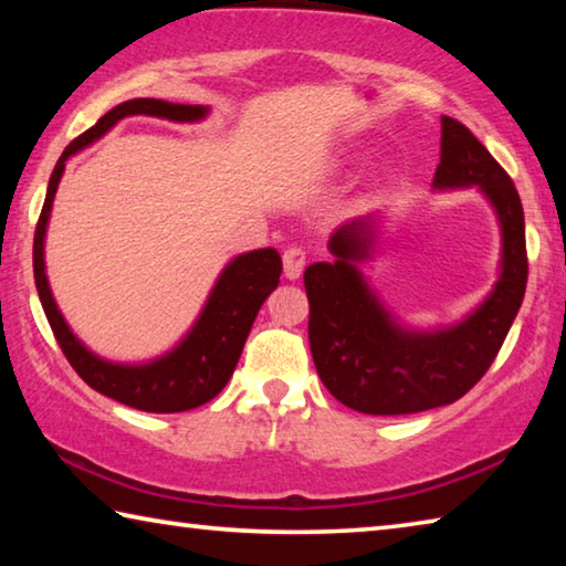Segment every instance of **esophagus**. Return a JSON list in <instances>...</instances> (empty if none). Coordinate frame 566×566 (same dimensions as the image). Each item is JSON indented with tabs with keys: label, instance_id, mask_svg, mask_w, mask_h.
<instances>
[{
	"label": "esophagus",
	"instance_id": "1",
	"mask_svg": "<svg viewBox=\"0 0 566 566\" xmlns=\"http://www.w3.org/2000/svg\"><path fill=\"white\" fill-rule=\"evenodd\" d=\"M282 262H284V276H286V280H300V274H302L304 264H306V252H304L302 247L284 249Z\"/></svg>",
	"mask_w": 566,
	"mask_h": 566
}]
</instances>
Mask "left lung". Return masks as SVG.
<instances>
[{"mask_svg": "<svg viewBox=\"0 0 566 566\" xmlns=\"http://www.w3.org/2000/svg\"><path fill=\"white\" fill-rule=\"evenodd\" d=\"M479 187L502 227V274L494 292L464 322L409 332L369 290L357 270L375 242V222L354 219L329 239L334 262L310 264V347L324 387L364 415H415L452 405L492 367L526 290L524 209L520 191L462 122L442 117L437 189Z\"/></svg>", "mask_w": 566, "mask_h": 566, "instance_id": "8db88e82", "label": "left lung"}]
</instances>
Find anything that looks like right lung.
Here are the masks:
<instances>
[{
  "label": "right lung",
  "instance_id": "obj_1",
  "mask_svg": "<svg viewBox=\"0 0 566 566\" xmlns=\"http://www.w3.org/2000/svg\"><path fill=\"white\" fill-rule=\"evenodd\" d=\"M132 114H147V117L171 122H197L205 117L207 107H202V104H171L165 99H129L117 104L94 127L70 142V147L62 151L52 171L40 222L34 229V284L56 344L62 347L66 361L72 364L76 375L87 381L92 389H97L99 395L117 399L122 405L155 411V415H169V411H187L207 405L209 399H214L224 389L237 367L239 354L244 349L256 312L280 284L282 256L276 249L266 247L239 254L237 260L229 262L222 276L217 280L212 294H209L195 327L165 357L132 367V364L99 359L97 354L84 347L72 329L66 327L50 292V282H46L44 274V232L46 222H50L56 185H60L64 171V161L74 151L99 139L119 119L132 117Z\"/></svg>",
  "mask_w": 566,
  "mask_h": 566
}]
</instances>
